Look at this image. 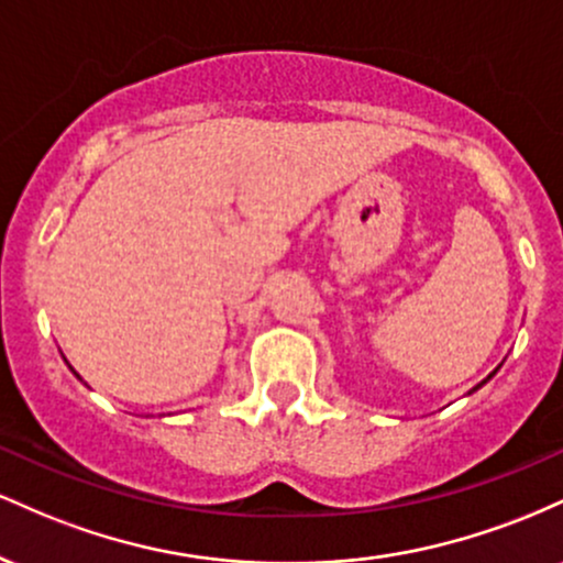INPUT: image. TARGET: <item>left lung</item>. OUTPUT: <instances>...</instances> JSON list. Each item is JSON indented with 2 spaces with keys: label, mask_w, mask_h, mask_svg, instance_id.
I'll return each mask as SVG.
<instances>
[{
  "label": "left lung",
  "mask_w": 563,
  "mask_h": 563,
  "mask_svg": "<svg viewBox=\"0 0 563 563\" xmlns=\"http://www.w3.org/2000/svg\"><path fill=\"white\" fill-rule=\"evenodd\" d=\"M493 376H495V373H493ZM493 376H487V378H484V380H482V384H479V386H484V384H487V380H489V378H493ZM479 386H476V389H479ZM476 389H474V391H476Z\"/></svg>",
  "instance_id": "left-lung-1"
}]
</instances>
